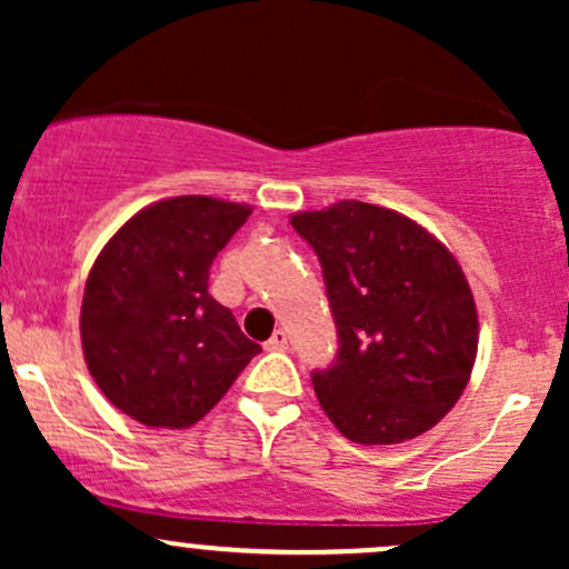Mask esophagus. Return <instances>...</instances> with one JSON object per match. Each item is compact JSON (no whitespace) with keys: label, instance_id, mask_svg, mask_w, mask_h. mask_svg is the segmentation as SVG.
<instances>
[{"label":"esophagus","instance_id":"1","mask_svg":"<svg viewBox=\"0 0 569 569\" xmlns=\"http://www.w3.org/2000/svg\"><path fill=\"white\" fill-rule=\"evenodd\" d=\"M264 350H272V352L289 350V335H286L283 329H278L276 335H272V337L264 342Z\"/></svg>","mask_w":569,"mask_h":569}]
</instances>
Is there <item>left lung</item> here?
<instances>
[{
	"label": "left lung",
	"mask_w": 569,
	"mask_h": 569,
	"mask_svg": "<svg viewBox=\"0 0 569 569\" xmlns=\"http://www.w3.org/2000/svg\"><path fill=\"white\" fill-rule=\"evenodd\" d=\"M316 251L337 358L312 371L329 420L356 443L426 433L466 390L479 318L460 264L417 221L342 200L291 217Z\"/></svg>",
	"instance_id": "1"
}]
</instances>
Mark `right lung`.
<instances>
[{
  "label": "right lung",
  "instance_id": "right-lung-1",
  "mask_svg": "<svg viewBox=\"0 0 569 569\" xmlns=\"http://www.w3.org/2000/svg\"><path fill=\"white\" fill-rule=\"evenodd\" d=\"M248 213L206 194L160 200L98 253L82 297L84 361L141 426H194L262 352L208 293V270Z\"/></svg>",
  "mask_w": 569,
  "mask_h": 569
}]
</instances>
